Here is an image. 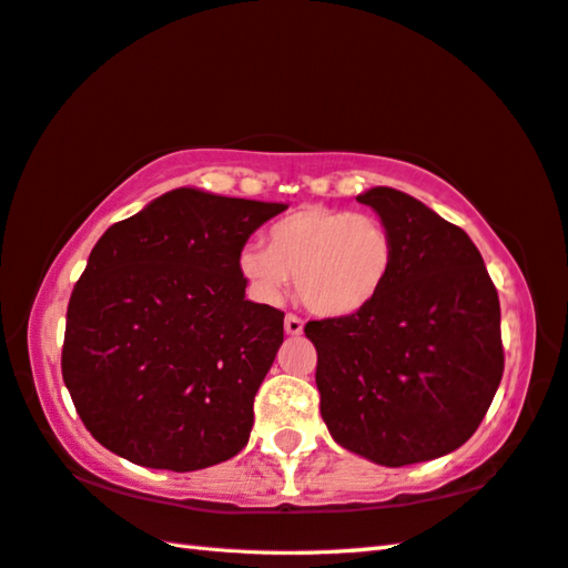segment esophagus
Returning <instances> with one entry per match:
<instances>
[{
	"label": "esophagus",
	"instance_id": "esophagus-1",
	"mask_svg": "<svg viewBox=\"0 0 568 568\" xmlns=\"http://www.w3.org/2000/svg\"><path fill=\"white\" fill-rule=\"evenodd\" d=\"M285 333L287 335H301L303 333V320L293 315V313H287L285 315Z\"/></svg>",
	"mask_w": 568,
	"mask_h": 568
}]
</instances>
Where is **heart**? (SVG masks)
<instances>
[{"instance_id": "obj_1", "label": "heart", "mask_w": 568, "mask_h": 568, "mask_svg": "<svg viewBox=\"0 0 568 568\" xmlns=\"http://www.w3.org/2000/svg\"><path fill=\"white\" fill-rule=\"evenodd\" d=\"M395 241L369 213L303 205L271 229V243L253 241L241 253V271L265 301H277L295 275L297 297L313 313H359L383 291Z\"/></svg>"}]
</instances>
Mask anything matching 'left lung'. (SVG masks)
<instances>
[{
    "label": "left lung",
    "instance_id": "obj_1",
    "mask_svg": "<svg viewBox=\"0 0 568 568\" xmlns=\"http://www.w3.org/2000/svg\"><path fill=\"white\" fill-rule=\"evenodd\" d=\"M395 241L383 291L359 313L311 320L320 415L339 447L385 467L467 442L504 373L499 295L459 225L412 195L369 189Z\"/></svg>",
    "mask_w": 568,
    "mask_h": 568
}]
</instances>
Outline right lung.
Masks as SVG:
<instances>
[{
    "label": "right lung",
    "mask_w": 568,
    "mask_h": 568,
    "mask_svg": "<svg viewBox=\"0 0 568 568\" xmlns=\"http://www.w3.org/2000/svg\"><path fill=\"white\" fill-rule=\"evenodd\" d=\"M285 209L176 189L101 235L61 347L64 385L99 445L171 471L248 445L285 313L245 301L241 251Z\"/></svg>",
    "instance_id": "obj_1"
}]
</instances>
